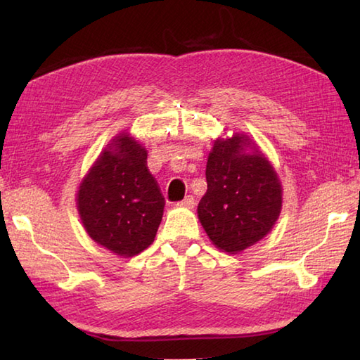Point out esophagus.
Here are the masks:
<instances>
[{
    "label": "esophagus",
    "mask_w": 360,
    "mask_h": 360,
    "mask_svg": "<svg viewBox=\"0 0 360 360\" xmlns=\"http://www.w3.org/2000/svg\"><path fill=\"white\" fill-rule=\"evenodd\" d=\"M176 205H178V207L193 209V207H195V200H193V196H187L186 200H182L181 202H178V204H176Z\"/></svg>",
    "instance_id": "1"
}]
</instances>
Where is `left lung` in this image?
Returning <instances> with one entry per match:
<instances>
[{"instance_id": "left-lung-1", "label": "left lung", "mask_w": 360, "mask_h": 360, "mask_svg": "<svg viewBox=\"0 0 360 360\" xmlns=\"http://www.w3.org/2000/svg\"><path fill=\"white\" fill-rule=\"evenodd\" d=\"M205 179L207 192L198 204V218L219 250L240 254L272 231L283 187L271 160L246 133L213 141Z\"/></svg>"}]
</instances>
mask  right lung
I'll return each instance as SVG.
<instances>
[{"label": "right lung", "instance_id": "right-lung-1", "mask_svg": "<svg viewBox=\"0 0 360 360\" xmlns=\"http://www.w3.org/2000/svg\"><path fill=\"white\" fill-rule=\"evenodd\" d=\"M148 151L119 133L83 176L75 201L91 240L129 258L155 241L165 201L147 167Z\"/></svg>", "mask_w": 360, "mask_h": 360}]
</instances>
